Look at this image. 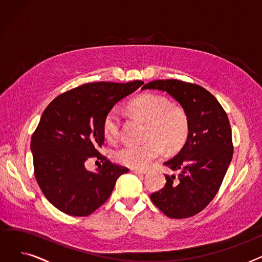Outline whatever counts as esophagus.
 I'll list each match as a JSON object with an SVG mask.
<instances>
[{
  "label": "esophagus",
  "mask_w": 262,
  "mask_h": 262,
  "mask_svg": "<svg viewBox=\"0 0 262 262\" xmlns=\"http://www.w3.org/2000/svg\"><path fill=\"white\" fill-rule=\"evenodd\" d=\"M135 174H145L146 171L145 170H139V169H133L132 170Z\"/></svg>",
  "instance_id": "1"
}]
</instances>
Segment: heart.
I'll use <instances>...</instances> for the list:
<instances>
[{
  "label": "heart",
  "mask_w": 262,
  "mask_h": 262,
  "mask_svg": "<svg viewBox=\"0 0 262 262\" xmlns=\"http://www.w3.org/2000/svg\"><path fill=\"white\" fill-rule=\"evenodd\" d=\"M129 112L146 122L142 144H125L114 153L116 160L123 166L144 168L158 158L162 146L169 152L180 148L185 142L189 123L183 109L171 106L166 99L154 94H142L128 105ZM120 117L110 110L103 122V134L107 141L117 142L120 138Z\"/></svg>",
  "instance_id": "1"
}]
</instances>
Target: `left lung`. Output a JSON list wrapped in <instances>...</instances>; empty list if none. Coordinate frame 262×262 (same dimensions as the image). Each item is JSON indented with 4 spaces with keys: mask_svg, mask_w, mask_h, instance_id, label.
Wrapping results in <instances>:
<instances>
[{
    "mask_svg": "<svg viewBox=\"0 0 262 262\" xmlns=\"http://www.w3.org/2000/svg\"><path fill=\"white\" fill-rule=\"evenodd\" d=\"M167 92L180 103L189 130L183 148L164 162L177 175H164V187L150 200L164 214L186 219L201 212L215 196L232 158L231 128L225 110L205 88L177 79H158L142 87Z\"/></svg>",
    "mask_w": 262,
    "mask_h": 262,
    "instance_id": "obj_1",
    "label": "left lung"
}]
</instances>
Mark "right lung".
Masks as SVG:
<instances>
[{"mask_svg": "<svg viewBox=\"0 0 262 262\" xmlns=\"http://www.w3.org/2000/svg\"><path fill=\"white\" fill-rule=\"evenodd\" d=\"M144 82H89L54 99L33 134L31 149L37 183L60 211L86 216L112 194L118 178L128 169L100 153L103 122L112 108ZM94 157L102 164L95 172L84 162Z\"/></svg>", "mask_w": 262, "mask_h": 262, "instance_id": "obj_1", "label": "right lung"}]
</instances>
